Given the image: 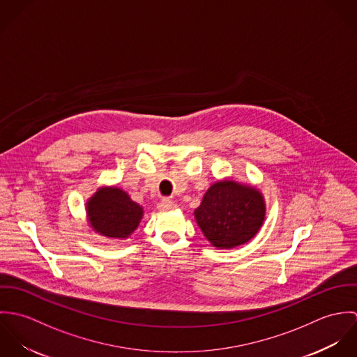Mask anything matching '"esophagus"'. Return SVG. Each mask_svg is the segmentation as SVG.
I'll return each instance as SVG.
<instances>
[{
    "label": "esophagus",
    "instance_id": "obj_1",
    "mask_svg": "<svg viewBox=\"0 0 357 357\" xmlns=\"http://www.w3.org/2000/svg\"><path fill=\"white\" fill-rule=\"evenodd\" d=\"M176 207V204L170 199H162L160 204H158V208L162 210V211H166V210H172Z\"/></svg>",
    "mask_w": 357,
    "mask_h": 357
}]
</instances>
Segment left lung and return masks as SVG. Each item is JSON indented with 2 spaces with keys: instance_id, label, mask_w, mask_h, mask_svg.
Returning a JSON list of instances; mask_svg holds the SVG:
<instances>
[{
  "instance_id": "obj_1",
  "label": "left lung",
  "mask_w": 357,
  "mask_h": 357,
  "mask_svg": "<svg viewBox=\"0 0 357 357\" xmlns=\"http://www.w3.org/2000/svg\"><path fill=\"white\" fill-rule=\"evenodd\" d=\"M265 213V199L258 188L225 178L208 187L194 215L210 245L228 250L255 238Z\"/></svg>"
}]
</instances>
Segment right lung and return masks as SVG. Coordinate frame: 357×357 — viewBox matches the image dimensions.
<instances>
[{"mask_svg": "<svg viewBox=\"0 0 357 357\" xmlns=\"http://www.w3.org/2000/svg\"><path fill=\"white\" fill-rule=\"evenodd\" d=\"M144 210L118 187H102L86 201L91 228L109 239H128L139 227Z\"/></svg>", "mask_w": 357, "mask_h": 357, "instance_id": "right-lung-1", "label": "right lung"}]
</instances>
